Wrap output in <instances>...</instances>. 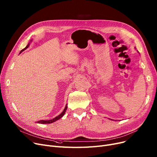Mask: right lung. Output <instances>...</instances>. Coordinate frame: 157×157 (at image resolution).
Instances as JSON below:
<instances>
[{
	"instance_id": "right-lung-1",
	"label": "right lung",
	"mask_w": 157,
	"mask_h": 157,
	"mask_svg": "<svg viewBox=\"0 0 157 157\" xmlns=\"http://www.w3.org/2000/svg\"><path fill=\"white\" fill-rule=\"evenodd\" d=\"M29 46V44H28V45H27V46L25 47L24 49H23L21 51H20V54L21 53L22 51H24V50H25L27 48H28ZM67 105H66V106H65V108H64L63 111L62 113H61L59 115H58V116H56L55 118H54V119H51V120H47V121L41 120V121H37V122H38V123H41V124H50V123H52V122H55V121H56L59 120V119H61V118H62V117L63 116L64 114H65V112H66V110H67Z\"/></svg>"
}]
</instances>
